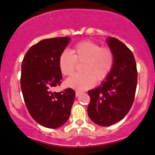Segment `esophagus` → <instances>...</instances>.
<instances>
[{
	"instance_id": "34e87169",
	"label": "esophagus",
	"mask_w": 155,
	"mask_h": 155,
	"mask_svg": "<svg viewBox=\"0 0 155 155\" xmlns=\"http://www.w3.org/2000/svg\"><path fill=\"white\" fill-rule=\"evenodd\" d=\"M81 94V91H76V97H78V96H79V95Z\"/></svg>"
}]
</instances>
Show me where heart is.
<instances>
[{
	"mask_svg": "<svg viewBox=\"0 0 155 155\" xmlns=\"http://www.w3.org/2000/svg\"><path fill=\"white\" fill-rule=\"evenodd\" d=\"M84 62L82 74H75L66 81V85L74 89L83 91L101 82L112 71L114 57L110 49L101 47L92 41H82L74 45L70 52L63 51L59 55L58 65L61 74L69 76L74 73L76 63Z\"/></svg>",
	"mask_w": 155,
	"mask_h": 155,
	"instance_id": "b5f03b06",
	"label": "heart"
}]
</instances>
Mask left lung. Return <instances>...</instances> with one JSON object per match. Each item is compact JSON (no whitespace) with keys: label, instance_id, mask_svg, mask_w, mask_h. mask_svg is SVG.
<instances>
[{"label":"left lung","instance_id":"1","mask_svg":"<svg viewBox=\"0 0 155 155\" xmlns=\"http://www.w3.org/2000/svg\"><path fill=\"white\" fill-rule=\"evenodd\" d=\"M114 63L108 77L94 89L88 91L91 101L88 115L101 126H110L124 117L133 106L137 87V71L133 54L115 38L106 40Z\"/></svg>","mask_w":155,"mask_h":155}]
</instances>
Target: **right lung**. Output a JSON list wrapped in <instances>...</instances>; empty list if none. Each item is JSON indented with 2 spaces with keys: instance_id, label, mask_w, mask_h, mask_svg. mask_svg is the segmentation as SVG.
<instances>
[{
  "instance_id": "add662e5",
  "label": "right lung",
  "mask_w": 155,
  "mask_h": 155,
  "mask_svg": "<svg viewBox=\"0 0 155 155\" xmlns=\"http://www.w3.org/2000/svg\"><path fill=\"white\" fill-rule=\"evenodd\" d=\"M69 41V37L41 40L28 49L22 61L20 86L26 107L37 123L48 128L67 122L75 98L70 88L52 91L61 84L59 57Z\"/></svg>"
}]
</instances>
